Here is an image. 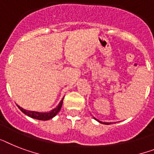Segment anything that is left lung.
Returning a JSON list of instances; mask_svg holds the SVG:
<instances>
[{"label":"left lung","mask_w":154,"mask_h":154,"mask_svg":"<svg viewBox=\"0 0 154 154\" xmlns=\"http://www.w3.org/2000/svg\"><path fill=\"white\" fill-rule=\"evenodd\" d=\"M93 118H94L95 119H96V120H97V121H98L99 122H100V123H103V124H105V125H109V124H112V122H101V121L98 120V119H96V118H95V117H93Z\"/></svg>","instance_id":"8db88e82"}]
</instances>
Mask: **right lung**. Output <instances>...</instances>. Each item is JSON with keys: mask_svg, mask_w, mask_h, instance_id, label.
Wrapping results in <instances>:
<instances>
[{"mask_svg": "<svg viewBox=\"0 0 154 154\" xmlns=\"http://www.w3.org/2000/svg\"><path fill=\"white\" fill-rule=\"evenodd\" d=\"M63 99H64V97L62 99V100L60 101V103H58V105H57L55 108H54V109H52L51 111H50V112H34V111H28V110L23 109V107H20L19 105L17 106H18V107L20 108V110L21 112H23V113H24L25 115H27V116L31 117V118L38 119V120L46 121L54 118V117L59 112V111L61 110V108H62V103H63Z\"/></svg>", "mask_w": 154, "mask_h": 154, "instance_id": "add662e5", "label": "right lung"}]
</instances>
